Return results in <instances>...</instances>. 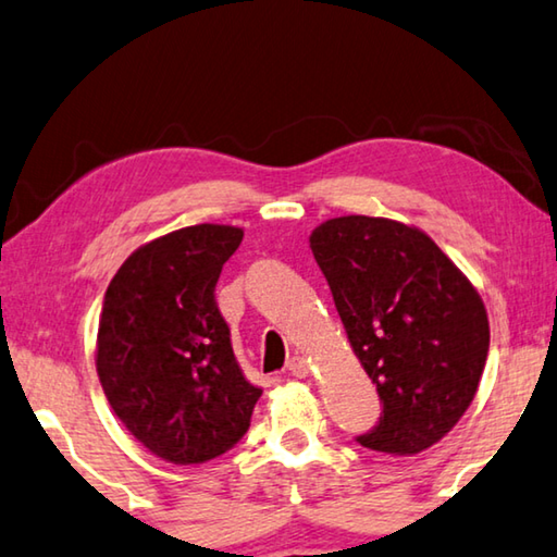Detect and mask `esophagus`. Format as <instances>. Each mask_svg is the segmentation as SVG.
Returning <instances> with one entry per match:
<instances>
[{"label": "esophagus", "instance_id": "obj_1", "mask_svg": "<svg viewBox=\"0 0 557 557\" xmlns=\"http://www.w3.org/2000/svg\"><path fill=\"white\" fill-rule=\"evenodd\" d=\"M287 371L292 375H297V379H305V375L309 373V361L305 356H292L289 363H287Z\"/></svg>", "mask_w": 557, "mask_h": 557}]
</instances>
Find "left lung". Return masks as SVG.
I'll use <instances>...</instances> for the list:
<instances>
[{
  "instance_id": "8db88e82",
  "label": "left lung",
  "mask_w": 557,
  "mask_h": 557,
  "mask_svg": "<svg viewBox=\"0 0 557 557\" xmlns=\"http://www.w3.org/2000/svg\"><path fill=\"white\" fill-rule=\"evenodd\" d=\"M309 245L383 405L356 442L388 455L432 447L482 381L484 301L435 240L398 221L342 215L319 225Z\"/></svg>"
}]
</instances>
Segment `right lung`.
I'll return each mask as SVG.
<instances>
[{
    "instance_id": "obj_1",
    "label": "right lung",
    "mask_w": 557,
    "mask_h": 557,
    "mask_svg": "<svg viewBox=\"0 0 557 557\" xmlns=\"http://www.w3.org/2000/svg\"><path fill=\"white\" fill-rule=\"evenodd\" d=\"M243 240L233 225H188L132 252L102 299L98 375L110 408L174 465L221 457L262 395L235 361L215 282Z\"/></svg>"
}]
</instances>
